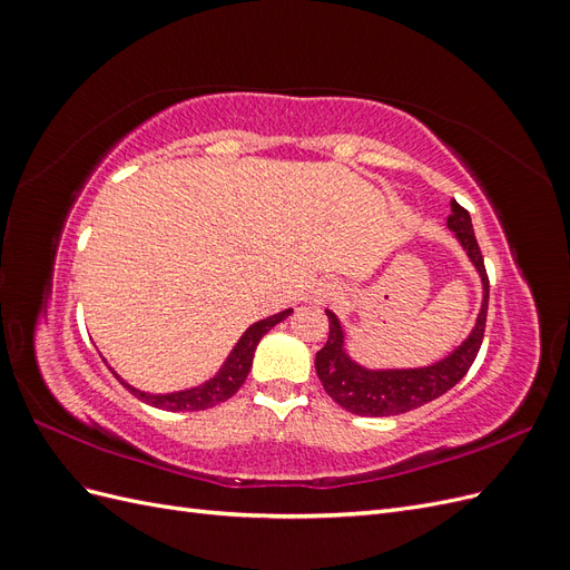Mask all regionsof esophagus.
<instances>
[{
  "label": "esophagus",
  "instance_id": "esophagus-1",
  "mask_svg": "<svg viewBox=\"0 0 570 570\" xmlns=\"http://www.w3.org/2000/svg\"><path fill=\"white\" fill-rule=\"evenodd\" d=\"M337 295H340L337 281L325 278V281L316 283V287H314V299H316V302H331V299H335Z\"/></svg>",
  "mask_w": 570,
  "mask_h": 570
}]
</instances>
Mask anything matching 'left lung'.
I'll return each instance as SVG.
<instances>
[{"label":"left lung","instance_id":"left-lung-1","mask_svg":"<svg viewBox=\"0 0 570 570\" xmlns=\"http://www.w3.org/2000/svg\"><path fill=\"white\" fill-rule=\"evenodd\" d=\"M446 226L454 230L482 281V306L473 333L450 356H444L433 366L368 371L354 364L347 352H344L342 325L333 312H325L327 323H331V333H327L325 347L316 352V373L323 390L342 409L358 413V416H396V413H406L438 400L440 394L452 390L473 366L482 337H485L490 281L473 233L471 216L456 199H452V214L446 218Z\"/></svg>","mask_w":570,"mask_h":570}]
</instances>
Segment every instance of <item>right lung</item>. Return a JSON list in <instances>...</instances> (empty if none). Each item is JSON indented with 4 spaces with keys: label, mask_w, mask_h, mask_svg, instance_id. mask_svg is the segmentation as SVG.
<instances>
[{
    "label": "right lung",
    "mask_w": 570,
    "mask_h": 570,
    "mask_svg": "<svg viewBox=\"0 0 570 570\" xmlns=\"http://www.w3.org/2000/svg\"><path fill=\"white\" fill-rule=\"evenodd\" d=\"M292 314V308H285V312L268 316L264 321H256L254 325L247 327V333L239 337V342L235 344V350L230 352L228 361L223 364V368L212 377V381H206L199 387L193 390H183V392H170V394H147L130 387L128 383L120 381V385H126L137 400H142L145 404H151L157 409L164 411H202V409H212L220 402L230 400V396L243 387V383L247 381V373L252 368V358H254V350L258 340H262L273 325H278L281 321H285Z\"/></svg>",
    "instance_id": "add662e5"
}]
</instances>
